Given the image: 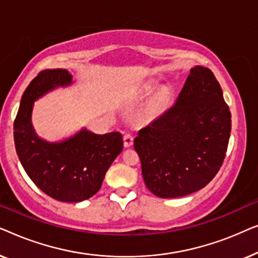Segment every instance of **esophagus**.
<instances>
[{
	"label": "esophagus",
	"mask_w": 258,
	"mask_h": 258,
	"mask_svg": "<svg viewBox=\"0 0 258 258\" xmlns=\"http://www.w3.org/2000/svg\"><path fill=\"white\" fill-rule=\"evenodd\" d=\"M123 141H124V147L129 148L133 146L134 137H133V135H130V134H125V135L123 136Z\"/></svg>",
	"instance_id": "1"
}]
</instances>
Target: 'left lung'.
<instances>
[{
	"label": "left lung",
	"instance_id": "8db88e82",
	"mask_svg": "<svg viewBox=\"0 0 258 258\" xmlns=\"http://www.w3.org/2000/svg\"><path fill=\"white\" fill-rule=\"evenodd\" d=\"M231 114L210 69H190L176 103L134 141L147 188L161 199L202 189L220 170L228 149Z\"/></svg>",
	"mask_w": 258,
	"mask_h": 258
}]
</instances>
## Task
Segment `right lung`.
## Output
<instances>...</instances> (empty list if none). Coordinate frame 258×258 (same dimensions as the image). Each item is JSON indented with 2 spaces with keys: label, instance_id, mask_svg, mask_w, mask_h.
<instances>
[{
  "label": "right lung",
  "instance_id": "right-lung-1",
  "mask_svg": "<svg viewBox=\"0 0 258 258\" xmlns=\"http://www.w3.org/2000/svg\"><path fill=\"white\" fill-rule=\"evenodd\" d=\"M73 84L66 69H45L22 95L14 122V141L21 164L31 181L52 199L76 203L100 190L105 172L123 150V137L114 132L97 135L86 128L61 141L48 142L35 132L34 102L58 87Z\"/></svg>",
  "mask_w": 258,
  "mask_h": 258
}]
</instances>
